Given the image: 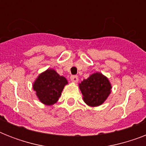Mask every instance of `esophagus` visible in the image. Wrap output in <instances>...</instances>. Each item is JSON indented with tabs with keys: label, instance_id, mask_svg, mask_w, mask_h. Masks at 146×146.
<instances>
[{
	"label": "esophagus",
	"instance_id": "34e87169",
	"mask_svg": "<svg viewBox=\"0 0 146 146\" xmlns=\"http://www.w3.org/2000/svg\"><path fill=\"white\" fill-rule=\"evenodd\" d=\"M70 80L73 82H77L78 80H79V78H78L77 76H71Z\"/></svg>",
	"mask_w": 146,
	"mask_h": 146
}]
</instances>
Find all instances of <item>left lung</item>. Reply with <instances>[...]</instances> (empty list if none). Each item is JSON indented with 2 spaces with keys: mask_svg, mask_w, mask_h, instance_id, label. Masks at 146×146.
Returning a JSON list of instances; mask_svg holds the SVG:
<instances>
[{
  "mask_svg": "<svg viewBox=\"0 0 146 146\" xmlns=\"http://www.w3.org/2000/svg\"><path fill=\"white\" fill-rule=\"evenodd\" d=\"M79 86L83 96V101L91 107L103 104L111 92L108 79L101 73L92 74L88 79L83 80Z\"/></svg>",
  "mask_w": 146,
  "mask_h": 146,
  "instance_id": "1",
  "label": "left lung"
}]
</instances>
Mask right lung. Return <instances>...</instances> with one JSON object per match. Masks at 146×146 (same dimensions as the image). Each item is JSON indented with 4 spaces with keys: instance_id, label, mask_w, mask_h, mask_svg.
<instances>
[{
    "instance_id": "obj_1",
    "label": "right lung",
    "mask_w": 146,
    "mask_h": 146,
    "mask_svg": "<svg viewBox=\"0 0 146 146\" xmlns=\"http://www.w3.org/2000/svg\"><path fill=\"white\" fill-rule=\"evenodd\" d=\"M67 80L63 76H60L53 69H48L42 73L33 83V89L42 103L52 105L58 101L61 96Z\"/></svg>"
}]
</instances>
